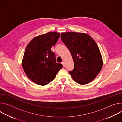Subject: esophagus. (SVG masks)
I'll return each instance as SVG.
<instances>
[{
    "mask_svg": "<svg viewBox=\"0 0 122 122\" xmlns=\"http://www.w3.org/2000/svg\"><path fill=\"white\" fill-rule=\"evenodd\" d=\"M62 65H63L64 67H65V62H64V61H63V62H62Z\"/></svg>",
    "mask_w": 122,
    "mask_h": 122,
    "instance_id": "obj_1",
    "label": "esophagus"
}]
</instances>
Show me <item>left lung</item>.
Masks as SVG:
<instances>
[{"label": "left lung", "instance_id": "1", "mask_svg": "<svg viewBox=\"0 0 122 122\" xmlns=\"http://www.w3.org/2000/svg\"><path fill=\"white\" fill-rule=\"evenodd\" d=\"M61 39L73 58L74 67L69 73L73 80L81 85L93 81L103 65L102 56L95 41L88 34L74 32L62 33Z\"/></svg>", "mask_w": 122, "mask_h": 122}]
</instances>
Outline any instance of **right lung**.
<instances>
[{
    "label": "right lung",
    "mask_w": 122,
    "mask_h": 122,
    "mask_svg": "<svg viewBox=\"0 0 122 122\" xmlns=\"http://www.w3.org/2000/svg\"><path fill=\"white\" fill-rule=\"evenodd\" d=\"M60 34L48 32L32 40L25 51L22 66L27 76L34 82L45 85L54 80L63 66L57 63L56 55L51 50Z\"/></svg>",
    "instance_id": "1"
}]
</instances>
